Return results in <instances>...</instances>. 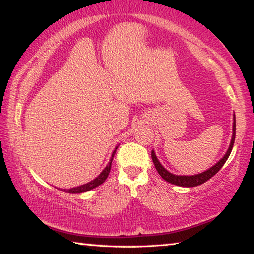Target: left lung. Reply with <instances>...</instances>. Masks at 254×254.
<instances>
[{
    "label": "left lung",
    "instance_id": "obj_1",
    "mask_svg": "<svg viewBox=\"0 0 254 254\" xmlns=\"http://www.w3.org/2000/svg\"><path fill=\"white\" fill-rule=\"evenodd\" d=\"M233 120H234V122H233V134H232L231 144H230V146H228L227 152L225 153V155H224L222 159L217 162V163L211 166V168H209L208 170H206L205 172L194 174V176H178V174H173L171 172H169L168 170H166L164 166L160 163L159 159L156 157L154 149H153L152 160H153V163H154L155 168L160 176L163 178L165 181L170 182V184L180 186V187H188V188H190V187H197L199 185H202L203 182L209 180L211 177H214L215 174L222 169V166L227 161L228 156H230L231 152H232L233 145H234V140H235V127H236L235 126V114L233 115Z\"/></svg>",
    "mask_w": 254,
    "mask_h": 254
}]
</instances>
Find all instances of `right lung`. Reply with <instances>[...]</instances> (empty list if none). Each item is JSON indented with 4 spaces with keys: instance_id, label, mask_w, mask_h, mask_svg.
<instances>
[{
    "instance_id": "right-lung-1",
    "label": "right lung",
    "mask_w": 254,
    "mask_h": 254,
    "mask_svg": "<svg viewBox=\"0 0 254 254\" xmlns=\"http://www.w3.org/2000/svg\"><path fill=\"white\" fill-rule=\"evenodd\" d=\"M119 145L116 146V148L114 149V152H112L111 157L109 160V163L106 165V168L102 170V172L99 174V176L93 179V180H91L88 184H84V185H81L78 187H74V188H70V189H62L65 192L67 193H82V192H86V191H90L94 188H97L100 185H102L103 182L106 181V179L109 176V172H110V169H111V163H112V160H114V156L116 154V151H117Z\"/></svg>"
}]
</instances>
